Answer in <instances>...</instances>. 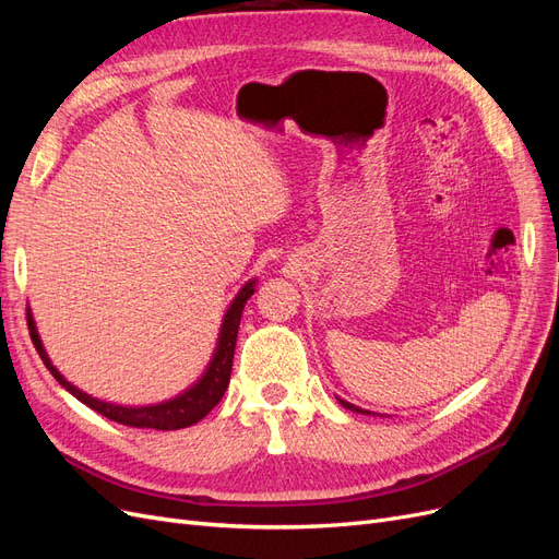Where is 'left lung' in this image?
<instances>
[{
  "label": "left lung",
  "mask_w": 559,
  "mask_h": 559,
  "mask_svg": "<svg viewBox=\"0 0 559 559\" xmlns=\"http://www.w3.org/2000/svg\"><path fill=\"white\" fill-rule=\"evenodd\" d=\"M335 399H337V403L343 405V408H347V411H352V413H361V415H368V411L359 408V405H354V403H349V401H345V399H341V396H335Z\"/></svg>",
  "instance_id": "obj_1"
}]
</instances>
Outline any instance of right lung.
Returning a JSON list of instances; mask_svg holds the SVG:
<instances>
[{
    "instance_id": "right-lung-1",
    "label": "right lung",
    "mask_w": 559,
    "mask_h": 559,
    "mask_svg": "<svg viewBox=\"0 0 559 559\" xmlns=\"http://www.w3.org/2000/svg\"><path fill=\"white\" fill-rule=\"evenodd\" d=\"M253 292H257V280H249L230 300V306L226 308L224 319H222V329H218L214 354H212L207 368L202 370V376L191 386H186L183 392H179L177 396L158 401V403H148V405H121V403H111V401H103V399H95V396L86 394L83 389H79L76 384L67 380L53 366V361H50L48 352L41 343V335L37 331L35 314H32L29 308H27V326H29L32 343H35L41 361L50 370V376H53L67 389V392L76 396L81 403H86L88 408H93L95 413L118 421V425L134 427V429L173 431V429H183V427L195 425V421L205 417L214 408V405L224 399L228 382H230L233 354H235V341H238L242 310Z\"/></svg>"
}]
</instances>
